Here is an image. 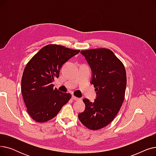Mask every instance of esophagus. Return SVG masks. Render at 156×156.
Here are the masks:
<instances>
[{
  "label": "esophagus",
  "mask_w": 156,
  "mask_h": 156,
  "mask_svg": "<svg viewBox=\"0 0 156 156\" xmlns=\"http://www.w3.org/2000/svg\"><path fill=\"white\" fill-rule=\"evenodd\" d=\"M71 99H73V100H75V101H81V99H80V98H78V97H75V96H74V95H72V97H71Z\"/></svg>",
  "instance_id": "esophagus-1"
}]
</instances>
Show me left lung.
Wrapping results in <instances>:
<instances>
[{
    "instance_id": "left-lung-1",
    "label": "left lung",
    "mask_w": 156,
    "mask_h": 156,
    "mask_svg": "<svg viewBox=\"0 0 156 156\" xmlns=\"http://www.w3.org/2000/svg\"><path fill=\"white\" fill-rule=\"evenodd\" d=\"M92 70L90 83L95 88L94 102L83 100L85 109L78 118L87 128L96 130L108 125L124 101L126 73L123 64L108 48L90 49L80 52Z\"/></svg>"
}]
</instances>
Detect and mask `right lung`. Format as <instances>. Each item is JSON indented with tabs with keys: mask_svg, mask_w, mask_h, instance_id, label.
Masks as SVG:
<instances>
[{
	"mask_svg": "<svg viewBox=\"0 0 156 156\" xmlns=\"http://www.w3.org/2000/svg\"><path fill=\"white\" fill-rule=\"evenodd\" d=\"M80 51L55 44L47 45L27 64L21 79L23 100L31 118L38 122L54 118L71 98L52 82L59 76L62 65Z\"/></svg>",
	"mask_w": 156,
	"mask_h": 156,
	"instance_id": "add662e5",
	"label": "right lung"
}]
</instances>
